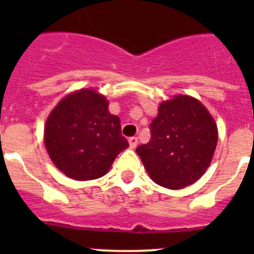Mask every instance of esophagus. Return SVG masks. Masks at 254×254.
I'll return each mask as SVG.
<instances>
[{"label":"esophagus","instance_id":"1","mask_svg":"<svg viewBox=\"0 0 254 254\" xmlns=\"http://www.w3.org/2000/svg\"><path fill=\"white\" fill-rule=\"evenodd\" d=\"M128 142H129V147H131V149H134V147L137 146L138 138L136 137V136H133V137H129Z\"/></svg>","mask_w":254,"mask_h":254}]
</instances>
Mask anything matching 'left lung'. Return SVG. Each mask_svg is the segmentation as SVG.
Masks as SVG:
<instances>
[{
    "mask_svg": "<svg viewBox=\"0 0 254 254\" xmlns=\"http://www.w3.org/2000/svg\"><path fill=\"white\" fill-rule=\"evenodd\" d=\"M151 138L136 152L156 185L181 190L202 177L217 143L214 118L198 100L176 95L161 103L150 123Z\"/></svg>",
    "mask_w": 254,
    "mask_h": 254,
    "instance_id": "8db88e82",
    "label": "left lung"
}]
</instances>
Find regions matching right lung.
I'll use <instances>...</instances> for the list:
<instances>
[{
    "label": "right lung",
    "mask_w": 254,
    "mask_h": 254,
    "mask_svg": "<svg viewBox=\"0 0 254 254\" xmlns=\"http://www.w3.org/2000/svg\"><path fill=\"white\" fill-rule=\"evenodd\" d=\"M44 142L56 167L76 181L104 176L117 155L129 146L120 118L91 89L69 94L56 105L46 122Z\"/></svg>",
    "instance_id": "add662e5"
}]
</instances>
